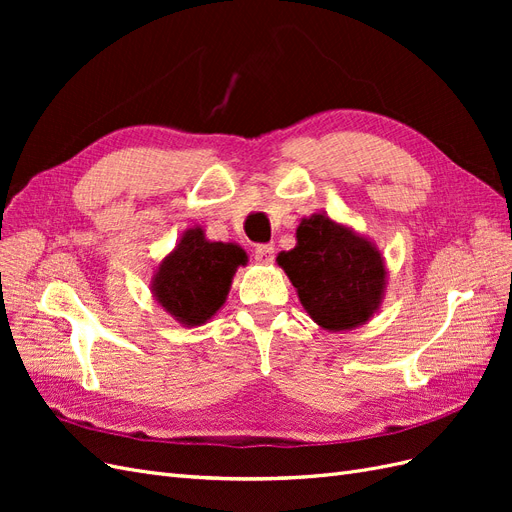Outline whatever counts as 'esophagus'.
Returning a JSON list of instances; mask_svg holds the SVG:
<instances>
[{"label":"esophagus","mask_w":512,"mask_h":512,"mask_svg":"<svg viewBox=\"0 0 512 512\" xmlns=\"http://www.w3.org/2000/svg\"><path fill=\"white\" fill-rule=\"evenodd\" d=\"M254 258H256V262H260V265H271L273 258H275L273 245H256Z\"/></svg>","instance_id":"obj_1"}]
</instances>
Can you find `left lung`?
Instances as JSON below:
<instances>
[{"label": "left lung", "mask_w": 512, "mask_h": 512, "mask_svg": "<svg viewBox=\"0 0 512 512\" xmlns=\"http://www.w3.org/2000/svg\"><path fill=\"white\" fill-rule=\"evenodd\" d=\"M277 265L297 288L309 318L331 333L374 318L389 277L376 243L327 213L301 220L297 245L277 254Z\"/></svg>", "instance_id": "8db88e82"}]
</instances>
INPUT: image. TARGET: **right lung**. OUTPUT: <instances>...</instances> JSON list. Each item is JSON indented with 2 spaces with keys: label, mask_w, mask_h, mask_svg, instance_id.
Wrapping results in <instances>:
<instances>
[{
  "label": "right lung",
  "mask_w": 512,
  "mask_h": 512,
  "mask_svg": "<svg viewBox=\"0 0 512 512\" xmlns=\"http://www.w3.org/2000/svg\"><path fill=\"white\" fill-rule=\"evenodd\" d=\"M247 265L237 243L209 241L200 226L188 228L151 277V294L183 327H200L220 312L232 277Z\"/></svg>",
  "instance_id": "add662e5"
}]
</instances>
